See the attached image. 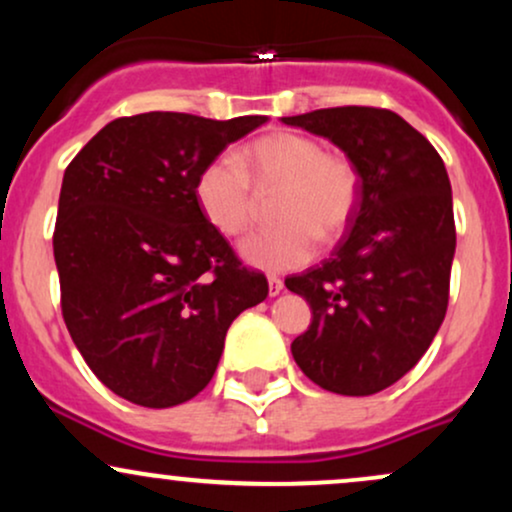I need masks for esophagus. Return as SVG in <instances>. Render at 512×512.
<instances>
[{"label": "esophagus", "instance_id": "1", "mask_svg": "<svg viewBox=\"0 0 512 512\" xmlns=\"http://www.w3.org/2000/svg\"><path fill=\"white\" fill-rule=\"evenodd\" d=\"M267 284H269V296H279V293L284 291V281H281L279 276L269 274L267 276Z\"/></svg>", "mask_w": 512, "mask_h": 512}]
</instances>
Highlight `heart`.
I'll return each mask as SVG.
<instances>
[{
	"label": "heart",
	"mask_w": 512,
	"mask_h": 512,
	"mask_svg": "<svg viewBox=\"0 0 512 512\" xmlns=\"http://www.w3.org/2000/svg\"><path fill=\"white\" fill-rule=\"evenodd\" d=\"M252 185H284L276 199L279 223L250 233L240 257L264 272H289L315 257L322 238L344 231L356 209V170L320 142L296 132L255 139L238 154L214 156L195 178V202L204 221L223 236H238L252 221Z\"/></svg>",
	"instance_id": "heart-1"
}]
</instances>
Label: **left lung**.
Returning <instances> with one entry per match:
<instances>
[{"mask_svg": "<svg viewBox=\"0 0 512 512\" xmlns=\"http://www.w3.org/2000/svg\"><path fill=\"white\" fill-rule=\"evenodd\" d=\"M281 122L330 139L361 178L349 233L330 260L286 279L313 310L291 354L325 390L375 395L419 363L448 310V170L424 134L392 110L346 105Z\"/></svg>", "mask_w": 512, "mask_h": 512, "instance_id": "obj_1", "label": "left lung"}]
</instances>
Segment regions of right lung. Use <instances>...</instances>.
<instances>
[{"mask_svg": "<svg viewBox=\"0 0 512 512\" xmlns=\"http://www.w3.org/2000/svg\"><path fill=\"white\" fill-rule=\"evenodd\" d=\"M264 122L117 117L64 170L52 238L64 325L127 402L166 409L199 395L231 322L267 298L264 274L240 264L192 192L204 163Z\"/></svg>", "mask_w": 512, "mask_h": 512, "instance_id": "add662e5", "label": "right lung"}]
</instances>
